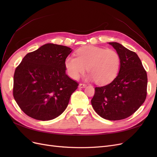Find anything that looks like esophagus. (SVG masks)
I'll return each instance as SVG.
<instances>
[{
    "instance_id": "obj_1",
    "label": "esophagus",
    "mask_w": 157,
    "mask_h": 157,
    "mask_svg": "<svg viewBox=\"0 0 157 157\" xmlns=\"http://www.w3.org/2000/svg\"><path fill=\"white\" fill-rule=\"evenodd\" d=\"M86 87V84H79V88H85Z\"/></svg>"
}]
</instances>
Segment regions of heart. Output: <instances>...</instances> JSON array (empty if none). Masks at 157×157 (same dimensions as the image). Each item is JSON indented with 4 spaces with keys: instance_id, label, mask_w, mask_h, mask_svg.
<instances>
[{
    "instance_id": "obj_1",
    "label": "heart",
    "mask_w": 157,
    "mask_h": 157,
    "mask_svg": "<svg viewBox=\"0 0 157 157\" xmlns=\"http://www.w3.org/2000/svg\"><path fill=\"white\" fill-rule=\"evenodd\" d=\"M77 57L69 56L65 67L69 77L78 79L88 67L87 79L103 85L116 78L121 67V57L118 52L94 46H86L77 51Z\"/></svg>"
}]
</instances>
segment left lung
Instances as JSON below:
<instances>
[{
	"label": "left lung",
	"instance_id": "obj_1",
	"mask_svg": "<svg viewBox=\"0 0 157 157\" xmlns=\"http://www.w3.org/2000/svg\"><path fill=\"white\" fill-rule=\"evenodd\" d=\"M121 57L117 77L106 86L95 88L92 105L98 115L109 121L124 119L146 99L147 76L138 56L116 42H108Z\"/></svg>",
	"mask_w": 157,
	"mask_h": 157
}]
</instances>
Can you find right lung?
Returning <instances> with one entry per match:
<instances>
[{
    "instance_id": "obj_1",
    "label": "right lung",
    "mask_w": 157,
    "mask_h": 157,
    "mask_svg": "<svg viewBox=\"0 0 157 157\" xmlns=\"http://www.w3.org/2000/svg\"><path fill=\"white\" fill-rule=\"evenodd\" d=\"M72 50L48 43L23 58L14 73L13 95L27 115L50 121L67 108L78 86L65 73V60Z\"/></svg>"
}]
</instances>
